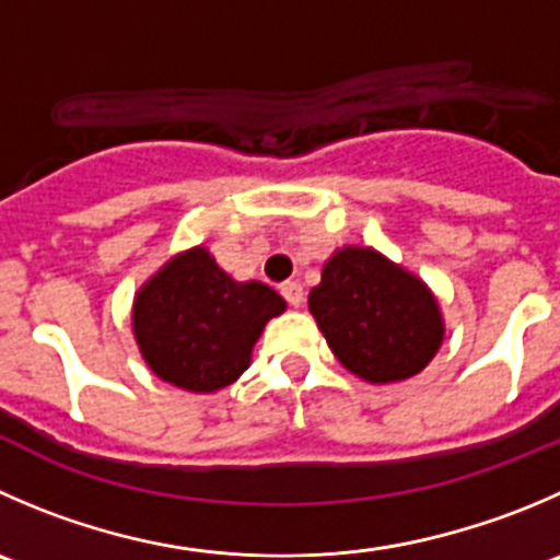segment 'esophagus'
<instances>
[{
	"label": "esophagus",
	"instance_id": "obj_1",
	"mask_svg": "<svg viewBox=\"0 0 560 560\" xmlns=\"http://www.w3.org/2000/svg\"><path fill=\"white\" fill-rule=\"evenodd\" d=\"M281 295H284V301L290 306L298 308L303 303V287L298 281H287V284H281Z\"/></svg>",
	"mask_w": 560,
	"mask_h": 560
}]
</instances>
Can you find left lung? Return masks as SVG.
<instances>
[{"instance_id":"obj_1","label":"left lung","mask_w":560,"mask_h":560,"mask_svg":"<svg viewBox=\"0 0 560 560\" xmlns=\"http://www.w3.org/2000/svg\"><path fill=\"white\" fill-rule=\"evenodd\" d=\"M308 312L341 366L369 383L412 377L443 341L435 295L372 248L336 252L308 292Z\"/></svg>"}]
</instances>
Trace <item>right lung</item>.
I'll use <instances>...</instances> for the list:
<instances>
[{"label":"right lung","mask_w":560,"mask_h":560,"mask_svg":"<svg viewBox=\"0 0 560 560\" xmlns=\"http://www.w3.org/2000/svg\"><path fill=\"white\" fill-rule=\"evenodd\" d=\"M284 312L262 281H235L205 248L166 262L133 303V334L144 361L177 388L210 394L235 383L254 341Z\"/></svg>","instance_id":"right-lung-1"}]
</instances>
